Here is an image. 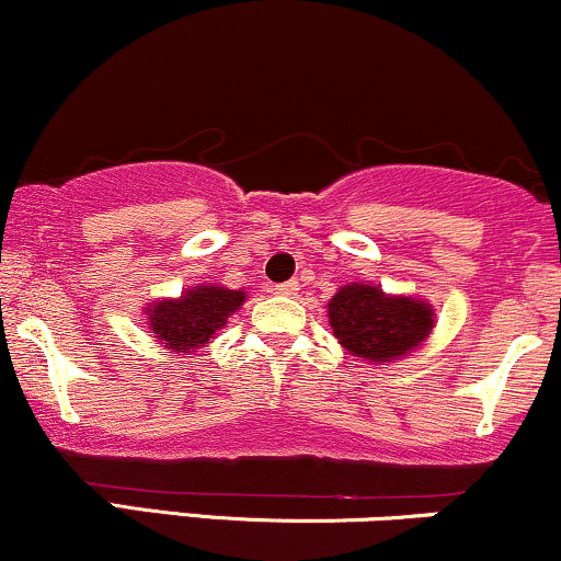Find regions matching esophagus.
<instances>
[{
	"label": "esophagus",
	"mask_w": 561,
	"mask_h": 561,
	"mask_svg": "<svg viewBox=\"0 0 561 561\" xmlns=\"http://www.w3.org/2000/svg\"><path fill=\"white\" fill-rule=\"evenodd\" d=\"M276 295H295L298 293V282L289 279V282H282V285H276Z\"/></svg>",
	"instance_id": "obj_1"
}]
</instances>
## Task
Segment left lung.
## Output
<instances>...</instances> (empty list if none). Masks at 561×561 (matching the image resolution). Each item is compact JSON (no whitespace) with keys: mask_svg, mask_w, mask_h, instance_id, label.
Segmentation results:
<instances>
[{"mask_svg":"<svg viewBox=\"0 0 561 561\" xmlns=\"http://www.w3.org/2000/svg\"><path fill=\"white\" fill-rule=\"evenodd\" d=\"M330 324L353 356L392 362L427 340L433 308L422 300L388 298L382 289L351 282L330 300Z\"/></svg>","mask_w":561,"mask_h":561,"instance_id":"8db88e82","label":"left lung"}]
</instances>
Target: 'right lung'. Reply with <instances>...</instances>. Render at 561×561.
Here are the masks:
<instances>
[{
	"instance_id": "right-lung-1",
	"label": "right lung",
	"mask_w": 561,
	"mask_h": 561,
	"mask_svg": "<svg viewBox=\"0 0 561 561\" xmlns=\"http://www.w3.org/2000/svg\"><path fill=\"white\" fill-rule=\"evenodd\" d=\"M242 289L197 287L186 289L179 300H163L150 306L152 334L165 347L176 353H190L192 347L208 343L216 330L227 324L229 313L242 306Z\"/></svg>"
}]
</instances>
